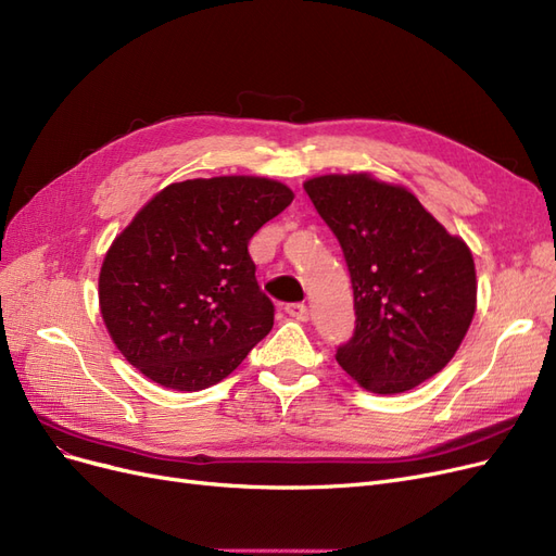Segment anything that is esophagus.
<instances>
[{"label": "esophagus", "instance_id": "1", "mask_svg": "<svg viewBox=\"0 0 556 556\" xmlns=\"http://www.w3.org/2000/svg\"><path fill=\"white\" fill-rule=\"evenodd\" d=\"M285 313L290 315L296 321H305L308 319V308H305V303H287L285 305Z\"/></svg>", "mask_w": 556, "mask_h": 556}]
</instances>
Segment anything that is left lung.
<instances>
[{
  "label": "left lung",
  "mask_w": 556,
  "mask_h": 556,
  "mask_svg": "<svg viewBox=\"0 0 556 556\" xmlns=\"http://www.w3.org/2000/svg\"><path fill=\"white\" fill-rule=\"evenodd\" d=\"M348 262L356 327L336 361L363 389L405 393L460 348L476 313V269L407 188L368 175L303 184Z\"/></svg>",
  "instance_id": "1"
}]
</instances>
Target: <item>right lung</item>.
Segmentation results:
<instances>
[{"label": "right lung", "mask_w": 556, "mask_h": 556, "mask_svg": "<svg viewBox=\"0 0 556 556\" xmlns=\"http://www.w3.org/2000/svg\"><path fill=\"white\" fill-rule=\"evenodd\" d=\"M264 177L169 184L112 241L101 266L105 327L144 377L175 391L218 384L274 327L248 241L292 204Z\"/></svg>", "instance_id": "1"}]
</instances>
